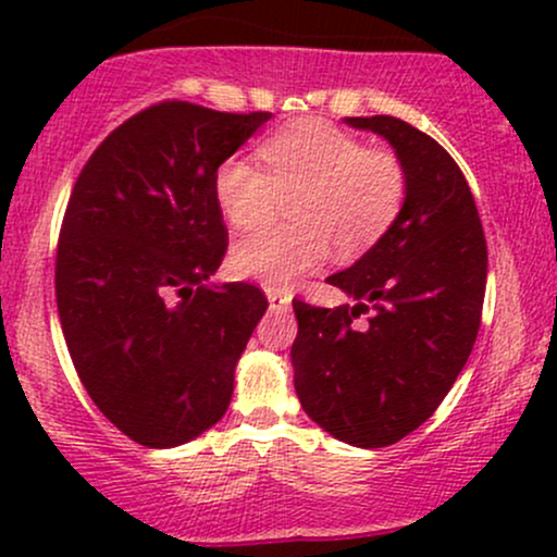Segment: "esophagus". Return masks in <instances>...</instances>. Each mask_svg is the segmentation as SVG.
<instances>
[{
    "mask_svg": "<svg viewBox=\"0 0 557 557\" xmlns=\"http://www.w3.org/2000/svg\"><path fill=\"white\" fill-rule=\"evenodd\" d=\"M267 298H270V309L272 311H285L287 306H290V290L287 287H272L267 285Z\"/></svg>",
    "mask_w": 557,
    "mask_h": 557,
    "instance_id": "esophagus-1",
    "label": "esophagus"
}]
</instances>
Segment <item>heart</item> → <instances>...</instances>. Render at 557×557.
I'll list each match as a JSON object with an SVG mask.
<instances>
[{
	"instance_id": "heart-1",
	"label": "heart",
	"mask_w": 557,
	"mask_h": 557,
	"mask_svg": "<svg viewBox=\"0 0 557 557\" xmlns=\"http://www.w3.org/2000/svg\"><path fill=\"white\" fill-rule=\"evenodd\" d=\"M264 170L230 157L214 175V198L230 227L259 230L290 201L293 225L251 235L233 248L240 277L287 285L335 251L350 261L387 235L403 212L408 172L387 146H363L327 120H298L259 146Z\"/></svg>"
}]
</instances>
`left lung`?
<instances>
[{
	"instance_id": "obj_1",
	"label": "left lung",
	"mask_w": 557,
	"mask_h": 557,
	"mask_svg": "<svg viewBox=\"0 0 557 557\" xmlns=\"http://www.w3.org/2000/svg\"><path fill=\"white\" fill-rule=\"evenodd\" d=\"M345 123L389 140L408 172L406 203L385 238L327 277L354 306L293 298L290 359L311 421L348 445L385 447L437 411L469 361L487 240L469 183L437 140L389 114Z\"/></svg>"
}]
</instances>
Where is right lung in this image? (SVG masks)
I'll return each instance as SVG.
<instances>
[{
  "mask_svg": "<svg viewBox=\"0 0 557 557\" xmlns=\"http://www.w3.org/2000/svg\"><path fill=\"white\" fill-rule=\"evenodd\" d=\"M270 117L159 101L114 127L73 185L57 311L86 393L138 445L188 443L233 398L267 296L207 285L227 251L214 175Z\"/></svg>",
  "mask_w": 557,
  "mask_h": 557,
  "instance_id": "right-lung-1",
  "label": "right lung"
}]
</instances>
